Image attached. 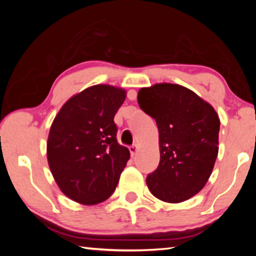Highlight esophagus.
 <instances>
[{
  "mask_svg": "<svg viewBox=\"0 0 256 256\" xmlns=\"http://www.w3.org/2000/svg\"><path fill=\"white\" fill-rule=\"evenodd\" d=\"M128 149H130V152H131V156L133 157V156H136V152L138 151V144H133V146H130Z\"/></svg>",
  "mask_w": 256,
  "mask_h": 256,
  "instance_id": "esophagus-1",
  "label": "esophagus"
}]
</instances>
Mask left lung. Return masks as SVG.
<instances>
[{
  "label": "left lung",
  "mask_w": 256,
  "mask_h": 256,
  "mask_svg": "<svg viewBox=\"0 0 256 256\" xmlns=\"http://www.w3.org/2000/svg\"><path fill=\"white\" fill-rule=\"evenodd\" d=\"M138 102L159 131V166L146 177L151 194L168 203L188 200L204 188L214 170L218 114L192 90L174 84L141 88Z\"/></svg>",
  "instance_id": "1"
}]
</instances>
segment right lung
I'll use <instances>...</instances> for the list:
<instances>
[{"label": "right lung", "mask_w": 256, "mask_h": 256, "mask_svg": "<svg viewBox=\"0 0 256 256\" xmlns=\"http://www.w3.org/2000/svg\"><path fill=\"white\" fill-rule=\"evenodd\" d=\"M126 97L122 88L96 84L64 104L52 123L47 160L68 198L94 206L110 198L130 159L116 138L114 116Z\"/></svg>", "instance_id": "add662e5"}]
</instances>
